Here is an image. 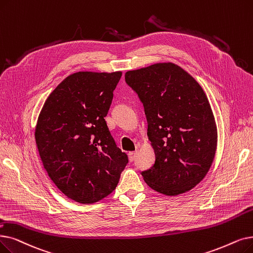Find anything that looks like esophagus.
<instances>
[{
    "instance_id": "1",
    "label": "esophagus",
    "mask_w": 253,
    "mask_h": 253,
    "mask_svg": "<svg viewBox=\"0 0 253 253\" xmlns=\"http://www.w3.org/2000/svg\"><path fill=\"white\" fill-rule=\"evenodd\" d=\"M136 155H137V152H136V151H134V152H129V153H128L129 160H130L131 162L134 161L135 158H136Z\"/></svg>"
}]
</instances>
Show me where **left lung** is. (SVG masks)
Wrapping results in <instances>:
<instances>
[{
	"label": "left lung",
	"instance_id": "8db88e82",
	"mask_svg": "<svg viewBox=\"0 0 253 253\" xmlns=\"http://www.w3.org/2000/svg\"><path fill=\"white\" fill-rule=\"evenodd\" d=\"M125 82L144 105L155 162L141 171L167 195L189 191L210 169L217 130L210 103L190 74L171 63L128 71Z\"/></svg>",
	"mask_w": 253,
	"mask_h": 253
}]
</instances>
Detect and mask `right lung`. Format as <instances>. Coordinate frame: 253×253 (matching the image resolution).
I'll list each match as a JSON object with an SVG mask.
<instances>
[{
    "label": "right lung",
    "mask_w": 253,
    "mask_h": 253,
    "mask_svg": "<svg viewBox=\"0 0 253 253\" xmlns=\"http://www.w3.org/2000/svg\"><path fill=\"white\" fill-rule=\"evenodd\" d=\"M122 72L82 71L48 96L35 131L43 167L69 199L93 204L111 194L128 163L104 118Z\"/></svg>",
    "instance_id": "1"
}]
</instances>
